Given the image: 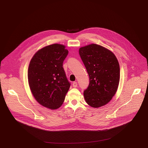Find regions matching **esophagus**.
Returning <instances> with one entry per match:
<instances>
[{
	"label": "esophagus",
	"instance_id": "34e87169",
	"mask_svg": "<svg viewBox=\"0 0 148 148\" xmlns=\"http://www.w3.org/2000/svg\"><path fill=\"white\" fill-rule=\"evenodd\" d=\"M73 87H77V82H74L73 83Z\"/></svg>",
	"mask_w": 148,
	"mask_h": 148
}]
</instances>
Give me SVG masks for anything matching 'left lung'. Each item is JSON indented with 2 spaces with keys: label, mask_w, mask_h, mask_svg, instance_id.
<instances>
[{
  "label": "left lung",
  "mask_w": 148,
  "mask_h": 148,
  "mask_svg": "<svg viewBox=\"0 0 148 148\" xmlns=\"http://www.w3.org/2000/svg\"><path fill=\"white\" fill-rule=\"evenodd\" d=\"M79 54L90 78L84 98L91 107L103 106L111 100L118 87V61L112 51L96 44L81 47Z\"/></svg>",
  "instance_id": "8db88e82"
}]
</instances>
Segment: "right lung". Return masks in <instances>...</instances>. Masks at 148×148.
Wrapping results in <instances>:
<instances>
[{
	"mask_svg": "<svg viewBox=\"0 0 148 148\" xmlns=\"http://www.w3.org/2000/svg\"><path fill=\"white\" fill-rule=\"evenodd\" d=\"M66 47L53 44L42 48L32 57L28 69V81L36 100L51 110L61 107L71 84L63 61L68 55Z\"/></svg>",
	"mask_w": 148,
	"mask_h": 148,
	"instance_id": "1",
	"label": "right lung"
}]
</instances>
